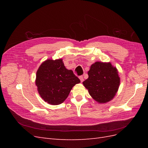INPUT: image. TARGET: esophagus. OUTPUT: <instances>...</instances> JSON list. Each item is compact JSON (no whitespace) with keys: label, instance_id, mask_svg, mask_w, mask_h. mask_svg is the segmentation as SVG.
I'll list each match as a JSON object with an SVG mask.
<instances>
[{"label":"esophagus","instance_id":"esophagus-1","mask_svg":"<svg viewBox=\"0 0 148 148\" xmlns=\"http://www.w3.org/2000/svg\"><path fill=\"white\" fill-rule=\"evenodd\" d=\"M79 79H80V81H81V82H83L84 81V78H83V76H79Z\"/></svg>","mask_w":148,"mask_h":148}]
</instances>
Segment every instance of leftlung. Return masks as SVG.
<instances>
[{"mask_svg": "<svg viewBox=\"0 0 148 148\" xmlns=\"http://www.w3.org/2000/svg\"><path fill=\"white\" fill-rule=\"evenodd\" d=\"M88 78L83 82L92 99L99 104L113 99L120 86L119 71L110 62H96L88 72Z\"/></svg>", "mask_w": 148, "mask_h": 148, "instance_id": "left-lung-1", "label": "left lung"}]
</instances>
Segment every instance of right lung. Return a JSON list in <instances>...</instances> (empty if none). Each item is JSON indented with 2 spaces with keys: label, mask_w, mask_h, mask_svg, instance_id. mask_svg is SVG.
<instances>
[{
  "label": "right lung",
  "mask_w": 148,
  "mask_h": 148,
  "mask_svg": "<svg viewBox=\"0 0 148 148\" xmlns=\"http://www.w3.org/2000/svg\"><path fill=\"white\" fill-rule=\"evenodd\" d=\"M35 83L44 101L51 105H59L64 102L80 80L72 70L65 68L62 59H47L38 69Z\"/></svg>",
  "instance_id": "right-lung-1"
}]
</instances>
